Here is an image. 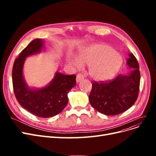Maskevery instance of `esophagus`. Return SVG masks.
Returning a JSON list of instances; mask_svg holds the SVG:
<instances>
[{"instance_id":"esophagus-1","label":"esophagus","mask_w":156,"mask_h":156,"mask_svg":"<svg viewBox=\"0 0 156 156\" xmlns=\"http://www.w3.org/2000/svg\"><path fill=\"white\" fill-rule=\"evenodd\" d=\"M83 79H84V76H83L82 74L79 73L77 75V77H76V81H77V83H79L80 81H82V80H83Z\"/></svg>"}]
</instances>
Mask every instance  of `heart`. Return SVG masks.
<instances>
[{"instance_id": "b5f03b06", "label": "heart", "mask_w": 156, "mask_h": 156, "mask_svg": "<svg viewBox=\"0 0 156 156\" xmlns=\"http://www.w3.org/2000/svg\"><path fill=\"white\" fill-rule=\"evenodd\" d=\"M69 62L78 69L89 65V74L98 81L112 79L122 64V56L112 47L102 44L89 45L80 51L79 58L69 56Z\"/></svg>"}]
</instances>
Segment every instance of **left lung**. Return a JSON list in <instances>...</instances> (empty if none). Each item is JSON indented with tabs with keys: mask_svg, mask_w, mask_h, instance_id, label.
<instances>
[{
	"mask_svg": "<svg viewBox=\"0 0 156 156\" xmlns=\"http://www.w3.org/2000/svg\"><path fill=\"white\" fill-rule=\"evenodd\" d=\"M127 64L133 68L129 74H119L111 81L92 83L89 101L99 112L108 116L119 115L129 109L136 101L140 74L138 61L133 53L129 54Z\"/></svg>",
	"mask_w": 156,
	"mask_h": 156,
	"instance_id": "left-lung-1",
	"label": "left lung"
}]
</instances>
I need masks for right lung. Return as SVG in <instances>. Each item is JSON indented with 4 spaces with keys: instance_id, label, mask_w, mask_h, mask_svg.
<instances>
[{
    "instance_id": "obj_1",
    "label": "right lung",
    "mask_w": 156,
    "mask_h": 156,
    "mask_svg": "<svg viewBox=\"0 0 156 156\" xmlns=\"http://www.w3.org/2000/svg\"><path fill=\"white\" fill-rule=\"evenodd\" d=\"M41 39L32 40L14 61L12 69L13 92L18 103L35 116L49 118L63 111L68 102V93L76 84L75 75L56 72L51 83L39 90L30 89L23 76V68L26 57L40 53L43 48Z\"/></svg>"
}]
</instances>
